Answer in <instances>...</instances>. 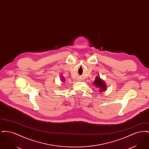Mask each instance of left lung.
<instances>
[{
  "mask_svg": "<svg viewBox=\"0 0 149 149\" xmlns=\"http://www.w3.org/2000/svg\"><path fill=\"white\" fill-rule=\"evenodd\" d=\"M93 85H95V87L99 89V93L103 92L107 90V85L106 83L103 80L100 78L99 76H97L95 80L93 82Z\"/></svg>",
  "mask_w": 149,
  "mask_h": 149,
  "instance_id": "obj_1",
  "label": "left lung"
}]
</instances>
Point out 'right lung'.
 <instances>
[{
    "instance_id": "1",
    "label": "right lung",
    "mask_w": 149,
    "mask_h": 149,
    "mask_svg": "<svg viewBox=\"0 0 149 149\" xmlns=\"http://www.w3.org/2000/svg\"><path fill=\"white\" fill-rule=\"evenodd\" d=\"M61 77V81H62V82H64V81H65V79H64V77H63V76H62V77Z\"/></svg>"
}]
</instances>
